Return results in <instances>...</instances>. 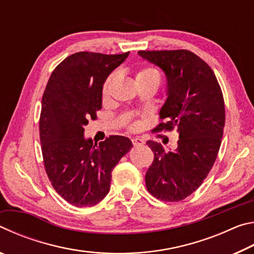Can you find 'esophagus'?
<instances>
[{
    "label": "esophagus",
    "instance_id": "obj_1",
    "mask_svg": "<svg viewBox=\"0 0 254 254\" xmlns=\"http://www.w3.org/2000/svg\"><path fill=\"white\" fill-rule=\"evenodd\" d=\"M132 143L134 147H139V145H143L144 144V140L141 139V137H133L132 139Z\"/></svg>",
    "mask_w": 254,
    "mask_h": 254
}]
</instances>
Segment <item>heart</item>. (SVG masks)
Returning a JSON list of instances; mask_svg holds the SVG:
<instances>
[{"label":"heart","mask_w":254,"mask_h":254,"mask_svg":"<svg viewBox=\"0 0 254 254\" xmlns=\"http://www.w3.org/2000/svg\"><path fill=\"white\" fill-rule=\"evenodd\" d=\"M115 75L112 74L107 77L104 86H103V96L106 97L109 95L110 87L112 85V81H113ZM135 81H147V83H153L159 85L160 83V74L159 71L153 67H144L142 69H140L135 74ZM135 127V126H132Z\"/></svg>","instance_id":"obj_1"}]
</instances>
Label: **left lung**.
<instances>
[{"mask_svg":"<svg viewBox=\"0 0 254 254\" xmlns=\"http://www.w3.org/2000/svg\"><path fill=\"white\" fill-rule=\"evenodd\" d=\"M158 66L167 78L166 101L154 131L177 128L178 147L166 152L154 141V153L145 174L151 195L165 201H179L192 194L207 177L216 160L225 126V106L216 76L207 64L188 50L139 51Z\"/></svg>","mask_w":254,"mask_h":254,"instance_id":"8db88e82","label":"left lung"}]
</instances>
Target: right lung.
I'll list each match as a JSON object with an SVG mask.
<instances>
[{
    "mask_svg": "<svg viewBox=\"0 0 254 254\" xmlns=\"http://www.w3.org/2000/svg\"><path fill=\"white\" fill-rule=\"evenodd\" d=\"M128 54H74L46 86L39 123L46 173L56 191L77 207L96 205L109 194L112 170L133 147L127 136L111 135L97 144L84 135L88 120L102 109L106 78Z\"/></svg>",
    "mask_w": 254,
    "mask_h": 254,
    "instance_id": "1",
    "label": "right lung"
}]
</instances>
